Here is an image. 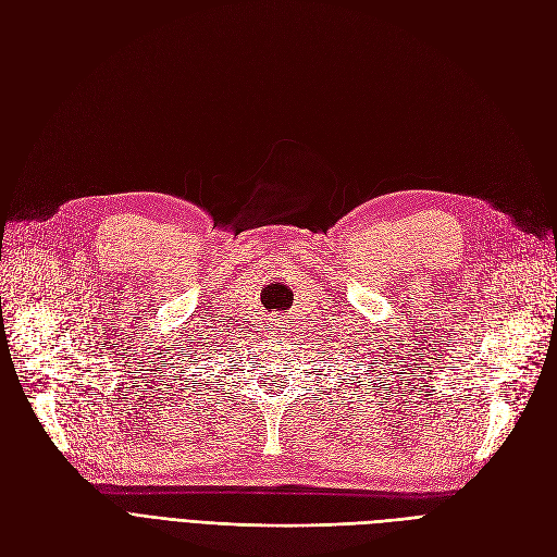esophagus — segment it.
I'll list each match as a JSON object with an SVG mask.
<instances>
[{"instance_id":"esophagus-1","label":"esophagus","mask_w":557,"mask_h":557,"mask_svg":"<svg viewBox=\"0 0 557 557\" xmlns=\"http://www.w3.org/2000/svg\"><path fill=\"white\" fill-rule=\"evenodd\" d=\"M283 327H285V315L281 313L269 315V330H283Z\"/></svg>"}]
</instances>
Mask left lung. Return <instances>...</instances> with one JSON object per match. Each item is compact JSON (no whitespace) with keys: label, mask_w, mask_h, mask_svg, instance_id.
Masks as SVG:
<instances>
[{"label":"left lung","mask_w":557,"mask_h":557,"mask_svg":"<svg viewBox=\"0 0 557 557\" xmlns=\"http://www.w3.org/2000/svg\"><path fill=\"white\" fill-rule=\"evenodd\" d=\"M369 364H372V362H369ZM367 372H372V369H367ZM358 379V376H356Z\"/></svg>","instance_id":"left-lung-1"}]
</instances>
